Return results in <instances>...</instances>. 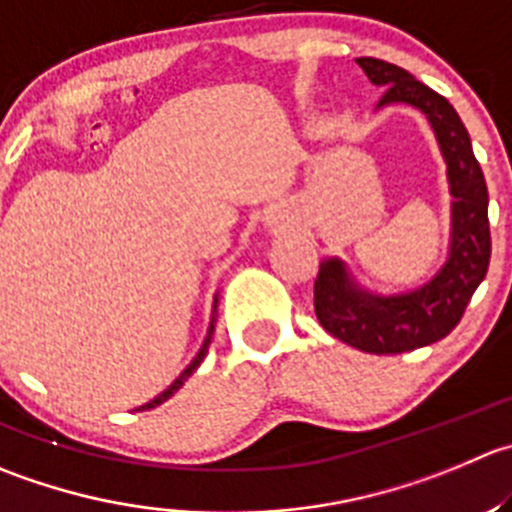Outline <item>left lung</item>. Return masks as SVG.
<instances>
[{
    "label": "left lung",
    "instance_id": "1",
    "mask_svg": "<svg viewBox=\"0 0 512 512\" xmlns=\"http://www.w3.org/2000/svg\"><path fill=\"white\" fill-rule=\"evenodd\" d=\"M372 84L385 87L380 104L408 102L423 109L448 162L453 192L450 260L420 290L398 297L357 292L340 260L322 262L315 280V315L337 340L372 355H398L433 345L455 330L490 265L488 185L468 130L453 104L403 67L375 57L355 59Z\"/></svg>",
    "mask_w": 512,
    "mask_h": 512
}]
</instances>
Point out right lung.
<instances>
[{"mask_svg":"<svg viewBox=\"0 0 512 512\" xmlns=\"http://www.w3.org/2000/svg\"><path fill=\"white\" fill-rule=\"evenodd\" d=\"M212 332H215V325H212V327H210V335H207L205 345H202V350H200V352H197V357H195V360H192V365H190V367H187V370H185V372H182V375H180V377H177V380H175V382H172L170 388H167V390H165V393H162V395H160V398L150 400V403H147V405H142V408H140V410H150V408H157V405H162V403H165V400H167V398H172V395H175V393H177V390H180V388H182V385H185V380H187V377H190V375H192V372H195V370H197V367H200V362H202V360H205V355H207V347H210V340H212Z\"/></svg>","mask_w":512,"mask_h":512,"instance_id":"right-lung-1","label":"right lung"}]
</instances>
